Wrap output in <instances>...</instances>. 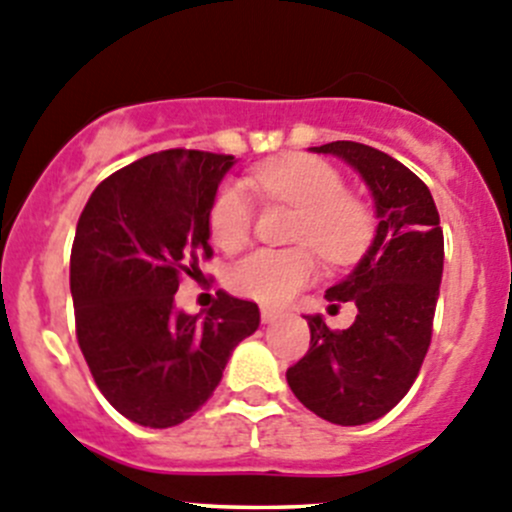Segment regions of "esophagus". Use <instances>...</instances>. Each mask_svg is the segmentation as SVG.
Listing matches in <instances>:
<instances>
[{
    "label": "esophagus",
    "mask_w": 512,
    "mask_h": 512,
    "mask_svg": "<svg viewBox=\"0 0 512 512\" xmlns=\"http://www.w3.org/2000/svg\"><path fill=\"white\" fill-rule=\"evenodd\" d=\"M260 312H262V322H265V325H270V322L280 320L282 317L280 310H275V307H267V305H262Z\"/></svg>",
    "instance_id": "esophagus-1"
}]
</instances>
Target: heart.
<instances>
[{
  "label": "heart",
  "instance_id": "heart-1",
  "mask_svg": "<svg viewBox=\"0 0 512 512\" xmlns=\"http://www.w3.org/2000/svg\"><path fill=\"white\" fill-rule=\"evenodd\" d=\"M252 185L262 195L295 207L292 240L310 245L327 262H350L370 237L372 217L365 202L347 195L342 177L312 157H287L252 172ZM252 230V202L240 185L222 187L210 210V235L217 247L232 252ZM317 275V262L307 247L255 250L230 267L232 290L265 305H282Z\"/></svg>",
  "mask_w": 512,
  "mask_h": 512
}]
</instances>
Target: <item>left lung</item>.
<instances>
[{"instance_id": "1", "label": "left lung", "mask_w": 512, "mask_h": 512, "mask_svg": "<svg viewBox=\"0 0 512 512\" xmlns=\"http://www.w3.org/2000/svg\"><path fill=\"white\" fill-rule=\"evenodd\" d=\"M310 152L340 157L362 177L377 227L350 275L327 290V300L355 302V322L335 332L320 312L305 315L310 350L287 370V385L327 423L365 425L405 398L423 365L443 280V230L433 195L403 162L345 140Z\"/></svg>"}]
</instances>
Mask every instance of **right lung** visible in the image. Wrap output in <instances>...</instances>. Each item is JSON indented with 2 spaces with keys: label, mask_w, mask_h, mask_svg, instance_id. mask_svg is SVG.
<instances>
[{
  "label": "right lung",
  "mask_w": 512,
  "mask_h": 512,
  "mask_svg": "<svg viewBox=\"0 0 512 512\" xmlns=\"http://www.w3.org/2000/svg\"><path fill=\"white\" fill-rule=\"evenodd\" d=\"M232 155L167 150L109 175L84 205L69 260L77 340L97 388L145 428L185 423L232 350L260 327L255 302L217 292L205 317L175 307L180 275L210 257V210Z\"/></svg>",
  "instance_id": "add662e5"
}]
</instances>
